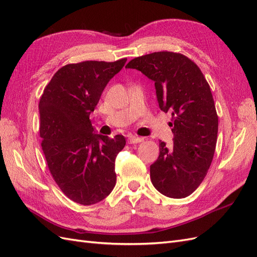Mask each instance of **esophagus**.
<instances>
[{
    "label": "esophagus",
    "mask_w": 257,
    "mask_h": 257,
    "mask_svg": "<svg viewBox=\"0 0 257 257\" xmlns=\"http://www.w3.org/2000/svg\"><path fill=\"white\" fill-rule=\"evenodd\" d=\"M143 141H144V138L137 137V136H130L127 138V143L128 144H138V143H142Z\"/></svg>",
    "instance_id": "34e87169"
}]
</instances>
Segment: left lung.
<instances>
[{
	"label": "left lung",
	"instance_id": "left-lung-1",
	"mask_svg": "<svg viewBox=\"0 0 257 257\" xmlns=\"http://www.w3.org/2000/svg\"><path fill=\"white\" fill-rule=\"evenodd\" d=\"M125 67L154 81L161 110L172 114L174 146L160 143L151 182L167 197L189 196L205 179L216 146L219 121L205 76L191 59L170 51L135 58Z\"/></svg>",
	"mask_w": 257,
	"mask_h": 257
}]
</instances>
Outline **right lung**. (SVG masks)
<instances>
[{
  "instance_id": "obj_1",
  "label": "right lung",
  "mask_w": 257,
  "mask_h": 257,
  "mask_svg": "<svg viewBox=\"0 0 257 257\" xmlns=\"http://www.w3.org/2000/svg\"><path fill=\"white\" fill-rule=\"evenodd\" d=\"M126 60L67 64L53 75L40 99L46 162L61 191L77 204H96L115 185L114 161L125 138L94 134L90 113Z\"/></svg>"
}]
</instances>
